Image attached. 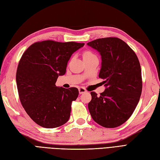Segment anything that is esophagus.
Masks as SVG:
<instances>
[{"label":"esophagus","instance_id":"esophagus-1","mask_svg":"<svg viewBox=\"0 0 160 160\" xmlns=\"http://www.w3.org/2000/svg\"><path fill=\"white\" fill-rule=\"evenodd\" d=\"M85 92H87V91L85 90V88H79V94H83V93H85Z\"/></svg>","mask_w":160,"mask_h":160}]
</instances>
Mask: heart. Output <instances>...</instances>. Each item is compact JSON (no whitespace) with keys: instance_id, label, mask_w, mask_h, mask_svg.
Here are the masks:
<instances>
[{"instance_id":"b5f03b06","label":"heart","mask_w":160,"mask_h":160,"mask_svg":"<svg viewBox=\"0 0 160 160\" xmlns=\"http://www.w3.org/2000/svg\"><path fill=\"white\" fill-rule=\"evenodd\" d=\"M96 57L93 52L90 51H85V52H83V60L85 59H91V58H93Z\"/></svg>"}]
</instances>
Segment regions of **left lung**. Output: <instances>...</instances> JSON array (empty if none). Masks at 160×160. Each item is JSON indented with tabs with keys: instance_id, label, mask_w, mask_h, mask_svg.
I'll return each instance as SVG.
<instances>
[{
	"instance_id": "1",
	"label": "left lung",
	"mask_w": 160,
	"mask_h": 160,
	"mask_svg": "<svg viewBox=\"0 0 160 160\" xmlns=\"http://www.w3.org/2000/svg\"><path fill=\"white\" fill-rule=\"evenodd\" d=\"M101 58L99 77L105 89L98 95L91 92L88 108L92 118L101 126L113 128L131 117L142 91V71L137 55L120 38H98L87 43Z\"/></svg>"
}]
</instances>
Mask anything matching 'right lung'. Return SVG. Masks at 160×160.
Listing matches in <instances>:
<instances>
[{"instance_id": "right-lung-1", "label": "right lung", "mask_w": 160, "mask_h": 160, "mask_svg": "<svg viewBox=\"0 0 160 160\" xmlns=\"http://www.w3.org/2000/svg\"><path fill=\"white\" fill-rule=\"evenodd\" d=\"M85 43L43 41L33 43L23 53L17 71L19 98L27 113L45 128L61 126L69 120L71 103L79 91L55 85L65 74L72 53Z\"/></svg>"}]
</instances>
